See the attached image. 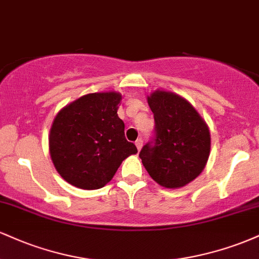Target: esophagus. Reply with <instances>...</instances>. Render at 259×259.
Listing matches in <instances>:
<instances>
[{"mask_svg": "<svg viewBox=\"0 0 259 259\" xmlns=\"http://www.w3.org/2000/svg\"><path fill=\"white\" fill-rule=\"evenodd\" d=\"M135 145H136V147H138V150L140 151L142 148V145H144V141H142L141 139H138L135 141Z\"/></svg>", "mask_w": 259, "mask_h": 259, "instance_id": "34e87169", "label": "esophagus"}]
</instances>
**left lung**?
<instances>
[{"instance_id": "left-lung-1", "label": "left lung", "mask_w": 259, "mask_h": 259, "mask_svg": "<svg viewBox=\"0 0 259 259\" xmlns=\"http://www.w3.org/2000/svg\"><path fill=\"white\" fill-rule=\"evenodd\" d=\"M156 121L154 144L140 152L150 177L165 189H180L203 171L210 152L209 127L189 101L171 91L147 96Z\"/></svg>"}]
</instances>
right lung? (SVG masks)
Here are the masks:
<instances>
[{
	"label": "right lung",
	"instance_id": "1",
	"mask_svg": "<svg viewBox=\"0 0 259 259\" xmlns=\"http://www.w3.org/2000/svg\"><path fill=\"white\" fill-rule=\"evenodd\" d=\"M120 101L117 91L88 94L63 107L53 119L50 154L56 170L70 185L101 189L124 159L138 153L118 117Z\"/></svg>",
	"mask_w": 259,
	"mask_h": 259
}]
</instances>
